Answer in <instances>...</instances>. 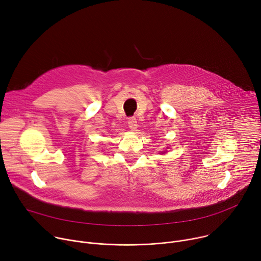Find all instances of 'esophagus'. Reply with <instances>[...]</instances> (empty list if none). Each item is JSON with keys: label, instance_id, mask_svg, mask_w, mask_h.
<instances>
[{"label": "esophagus", "instance_id": "1", "mask_svg": "<svg viewBox=\"0 0 261 261\" xmlns=\"http://www.w3.org/2000/svg\"><path fill=\"white\" fill-rule=\"evenodd\" d=\"M127 123H128L129 128H130L132 131H134V130L137 128V121H136V118H134V117L128 118Z\"/></svg>", "mask_w": 261, "mask_h": 261}]
</instances>
